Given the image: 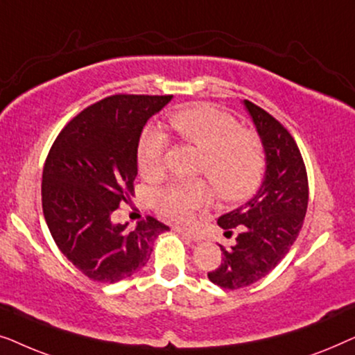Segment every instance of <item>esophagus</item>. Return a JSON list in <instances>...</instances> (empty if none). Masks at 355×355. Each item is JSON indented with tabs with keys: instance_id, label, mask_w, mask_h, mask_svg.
Instances as JSON below:
<instances>
[{
	"instance_id": "34e87169",
	"label": "esophagus",
	"mask_w": 355,
	"mask_h": 355,
	"mask_svg": "<svg viewBox=\"0 0 355 355\" xmlns=\"http://www.w3.org/2000/svg\"><path fill=\"white\" fill-rule=\"evenodd\" d=\"M176 231L179 234L189 237V239L193 241V242H202L205 237H203L200 232L196 231V230H191V227H176Z\"/></svg>"
}]
</instances>
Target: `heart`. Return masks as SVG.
I'll return each instance as SVG.
<instances>
[{"label":"heart","mask_w":355,"mask_h":355,"mask_svg":"<svg viewBox=\"0 0 355 355\" xmlns=\"http://www.w3.org/2000/svg\"><path fill=\"white\" fill-rule=\"evenodd\" d=\"M169 125L184 144L202 152L198 171L205 174L220 200L244 202L259 189L265 169V152L259 135L241 129L239 121L211 105L198 103L169 114ZM168 135L147 125L137 144L139 171L145 178L163 173ZM211 191L203 181H176L157 193V207L171 220H186L210 202Z\"/></svg>","instance_id":"obj_1"}]
</instances>
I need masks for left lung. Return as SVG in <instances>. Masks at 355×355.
<instances>
[{
  "instance_id": "1",
  "label": "left lung",
  "mask_w": 355,
  "mask_h": 355,
  "mask_svg": "<svg viewBox=\"0 0 355 355\" xmlns=\"http://www.w3.org/2000/svg\"><path fill=\"white\" fill-rule=\"evenodd\" d=\"M247 113L255 124L265 152L263 182L244 205L218 218L231 237L221 247L223 260L208 279L223 289H239L265 278L288 254L302 227L309 203V181L297 144L279 121L249 100Z\"/></svg>"
}]
</instances>
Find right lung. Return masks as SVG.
Listing matches in <instances>:
<instances>
[{"instance_id":"right-lung-1","label":"right lung","mask_w":355,"mask_h":355,"mask_svg":"<svg viewBox=\"0 0 355 355\" xmlns=\"http://www.w3.org/2000/svg\"><path fill=\"white\" fill-rule=\"evenodd\" d=\"M173 95H113L76 116L48 153L42 179L45 221L62 255L90 279L118 283L147 263L169 227L148 216L134 230L111 216L137 176L147 121Z\"/></svg>"}]
</instances>
